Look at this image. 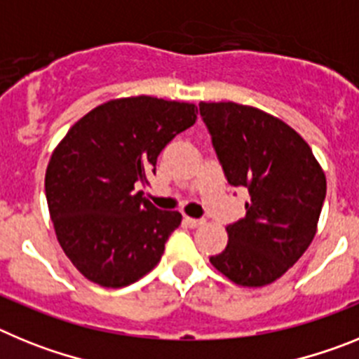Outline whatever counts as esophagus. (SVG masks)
<instances>
[{"mask_svg": "<svg viewBox=\"0 0 359 359\" xmlns=\"http://www.w3.org/2000/svg\"><path fill=\"white\" fill-rule=\"evenodd\" d=\"M183 221H185V224L189 228H199L205 224V221H203V219H194V217H185Z\"/></svg>", "mask_w": 359, "mask_h": 359, "instance_id": "1", "label": "esophagus"}]
</instances>
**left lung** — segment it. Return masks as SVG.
<instances>
[{
    "instance_id": "left-lung-1",
    "label": "left lung",
    "mask_w": 359,
    "mask_h": 359,
    "mask_svg": "<svg viewBox=\"0 0 359 359\" xmlns=\"http://www.w3.org/2000/svg\"><path fill=\"white\" fill-rule=\"evenodd\" d=\"M199 113L228 183L250 192L246 215L226 226V248L210 262L239 286H268L315 239L325 174L302 136L266 111L199 102Z\"/></svg>"
}]
</instances>
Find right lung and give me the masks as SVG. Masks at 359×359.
Wrapping results in <instances>:
<instances>
[{"instance_id":"obj_1","label":"right lung","mask_w":359,"mask_h":359,"mask_svg":"<svg viewBox=\"0 0 359 359\" xmlns=\"http://www.w3.org/2000/svg\"><path fill=\"white\" fill-rule=\"evenodd\" d=\"M196 104L113 98L73 123L52 152L44 190L55 236L88 280L123 287L140 280L163 255L182 223L158 210L142 190L156 172L161 149L196 122Z\"/></svg>"}]
</instances>
